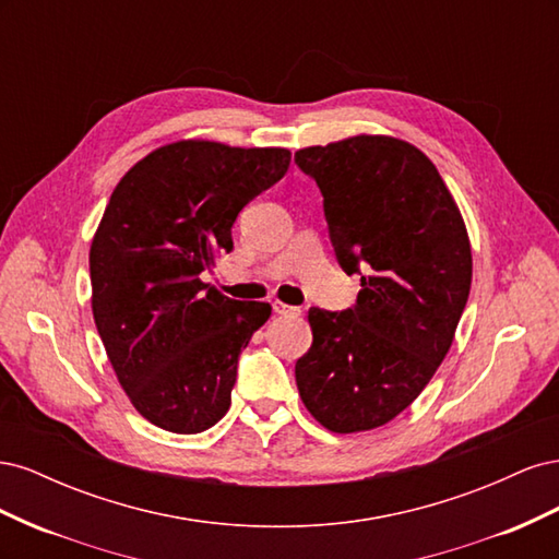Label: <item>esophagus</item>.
<instances>
[{
	"label": "esophagus",
	"instance_id": "1",
	"mask_svg": "<svg viewBox=\"0 0 559 559\" xmlns=\"http://www.w3.org/2000/svg\"><path fill=\"white\" fill-rule=\"evenodd\" d=\"M273 310L275 314H282V317H298L300 314V308H292V306H284V302H273Z\"/></svg>",
	"mask_w": 559,
	"mask_h": 559
}]
</instances>
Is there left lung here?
Instances as JSON below:
<instances>
[{"label":"left lung","instance_id":"left-lung-1","mask_svg":"<svg viewBox=\"0 0 559 559\" xmlns=\"http://www.w3.org/2000/svg\"><path fill=\"white\" fill-rule=\"evenodd\" d=\"M294 160L324 195L337 263L361 277L354 308H310L298 392L329 431L376 429L445 359L471 292L468 233L436 165L408 142L357 134Z\"/></svg>","mask_w":559,"mask_h":559}]
</instances>
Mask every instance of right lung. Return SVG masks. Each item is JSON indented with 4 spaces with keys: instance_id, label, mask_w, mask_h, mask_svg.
I'll return each mask as SVG.
<instances>
[{
    "instance_id": "obj_1",
    "label": "right lung",
    "mask_w": 559,
    "mask_h": 559,
    "mask_svg": "<svg viewBox=\"0 0 559 559\" xmlns=\"http://www.w3.org/2000/svg\"><path fill=\"white\" fill-rule=\"evenodd\" d=\"M289 163L286 148L181 140L114 189L91 245L93 317L151 425L200 433L228 413L240 354L273 308L222 296L200 275L233 249L235 218Z\"/></svg>"
}]
</instances>
